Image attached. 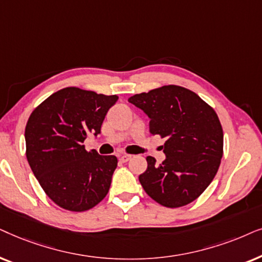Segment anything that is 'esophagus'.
I'll return each mask as SVG.
<instances>
[{
	"mask_svg": "<svg viewBox=\"0 0 262 262\" xmlns=\"http://www.w3.org/2000/svg\"><path fill=\"white\" fill-rule=\"evenodd\" d=\"M130 158H132L130 155H122V156H120V160H121L122 163H127Z\"/></svg>",
	"mask_w": 262,
	"mask_h": 262,
	"instance_id": "obj_1",
	"label": "esophagus"
}]
</instances>
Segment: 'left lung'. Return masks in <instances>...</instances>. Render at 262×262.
<instances>
[{
    "instance_id": "obj_1",
    "label": "left lung",
    "mask_w": 262,
    "mask_h": 262,
    "mask_svg": "<svg viewBox=\"0 0 262 262\" xmlns=\"http://www.w3.org/2000/svg\"><path fill=\"white\" fill-rule=\"evenodd\" d=\"M129 103L149 117V133L165 138L162 164L148 156L139 176L142 188L162 206L190 204L213 181L223 156V128L215 111L193 91L176 85L135 95Z\"/></svg>"
}]
</instances>
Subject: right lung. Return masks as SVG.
<instances>
[{
	"label": "right lung",
	"mask_w": 262,
	"mask_h": 262,
	"mask_svg": "<svg viewBox=\"0 0 262 262\" xmlns=\"http://www.w3.org/2000/svg\"><path fill=\"white\" fill-rule=\"evenodd\" d=\"M118 97L66 87L32 111L25 128L26 157L45 194L57 206L83 212L109 191L115 156L86 151L87 135H98Z\"/></svg>",
	"instance_id": "1"
}]
</instances>
